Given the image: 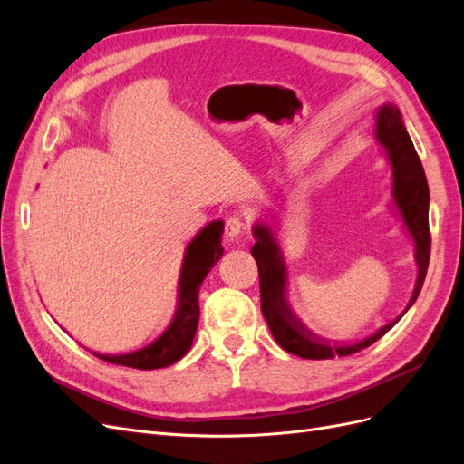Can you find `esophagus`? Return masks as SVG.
<instances>
[{"mask_svg": "<svg viewBox=\"0 0 464 464\" xmlns=\"http://www.w3.org/2000/svg\"><path fill=\"white\" fill-rule=\"evenodd\" d=\"M246 230V224L242 220V217L237 215H232L227 218V222H224V234H227V237H237L242 232Z\"/></svg>", "mask_w": 464, "mask_h": 464, "instance_id": "1", "label": "esophagus"}]
</instances>
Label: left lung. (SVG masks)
<instances>
[{
    "instance_id": "left-lung-1",
    "label": "left lung",
    "mask_w": 464,
    "mask_h": 464,
    "mask_svg": "<svg viewBox=\"0 0 464 464\" xmlns=\"http://www.w3.org/2000/svg\"><path fill=\"white\" fill-rule=\"evenodd\" d=\"M377 139L389 152V160L392 164V195L401 208L404 224L409 227L414 244H416V263H418V278L416 288L409 307L416 302L420 290H422L424 278L428 273L430 263V249H431V234H430V220H428V207H430V189L422 162H420L418 152L406 133L401 111L387 104L377 114ZM256 244L251 247V256L257 261L259 269V288H261V312L269 325L275 341L283 346L286 353L307 358V360H327L334 356H350L360 350L368 348L375 341L397 325L399 319L387 323L385 327L373 333L372 336L356 343H329L323 341L314 333L307 331L302 323L292 315L286 304V269L283 254L276 246L271 230L257 224L254 228ZM406 307V310H409Z\"/></svg>"
}]
</instances>
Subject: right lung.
Wrapping results in <instances>:
<instances>
[{
  "instance_id": "add662e5",
  "label": "right lung",
  "mask_w": 464,
  "mask_h": 464,
  "mask_svg": "<svg viewBox=\"0 0 464 464\" xmlns=\"http://www.w3.org/2000/svg\"><path fill=\"white\" fill-rule=\"evenodd\" d=\"M224 222L215 220L195 236L188 246L184 265H181L179 286H178V310L170 325L152 343L133 350L128 354H94L104 362L116 366L135 368V370H159L172 366L191 348L195 331L199 321V288L207 273L222 257V236Z\"/></svg>"
}]
</instances>
